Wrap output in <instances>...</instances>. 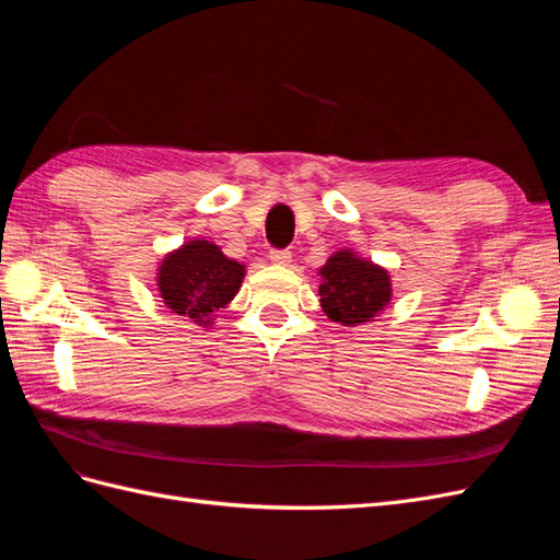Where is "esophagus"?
Returning a JSON list of instances; mask_svg holds the SVG:
<instances>
[{
    "mask_svg": "<svg viewBox=\"0 0 560 560\" xmlns=\"http://www.w3.org/2000/svg\"><path fill=\"white\" fill-rule=\"evenodd\" d=\"M270 261L278 264V266H290L292 264V252L273 249V252H270Z\"/></svg>",
    "mask_w": 560,
    "mask_h": 560,
    "instance_id": "34e87169",
    "label": "esophagus"
}]
</instances>
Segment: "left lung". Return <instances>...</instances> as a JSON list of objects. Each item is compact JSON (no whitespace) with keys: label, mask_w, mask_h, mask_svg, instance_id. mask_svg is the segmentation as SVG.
Listing matches in <instances>:
<instances>
[{"label":"left lung","mask_w":560,"mask_h":560,"mask_svg":"<svg viewBox=\"0 0 560 560\" xmlns=\"http://www.w3.org/2000/svg\"><path fill=\"white\" fill-rule=\"evenodd\" d=\"M319 306L343 327L374 322L393 301V280L387 268L360 257L352 249H338L317 270Z\"/></svg>","instance_id":"left-lung-1"}]
</instances>
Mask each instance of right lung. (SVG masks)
Segmentation results:
<instances>
[{
    "mask_svg": "<svg viewBox=\"0 0 560 560\" xmlns=\"http://www.w3.org/2000/svg\"><path fill=\"white\" fill-rule=\"evenodd\" d=\"M245 273V264L229 259L219 245L191 238L161 259L156 290L167 311L212 327L217 313L241 292Z\"/></svg>",
    "mask_w": 560,
    "mask_h": 560,
    "instance_id": "obj_1",
    "label": "right lung"
}]
</instances>
